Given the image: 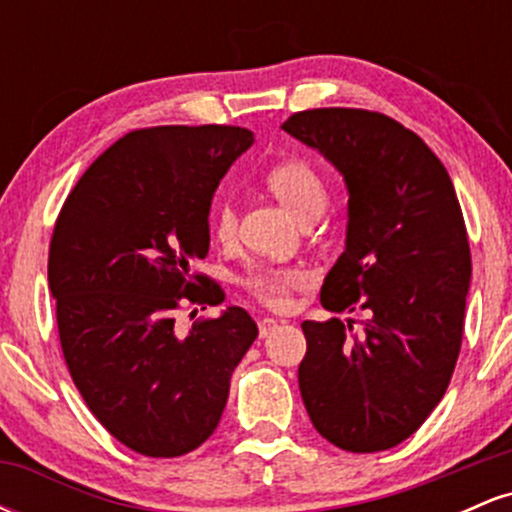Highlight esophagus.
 <instances>
[{
    "mask_svg": "<svg viewBox=\"0 0 512 512\" xmlns=\"http://www.w3.org/2000/svg\"><path fill=\"white\" fill-rule=\"evenodd\" d=\"M257 327H260V337H269V334L279 327V322H276L274 317H262V320L257 322Z\"/></svg>",
    "mask_w": 512,
    "mask_h": 512,
    "instance_id": "esophagus-1",
    "label": "esophagus"
}]
</instances>
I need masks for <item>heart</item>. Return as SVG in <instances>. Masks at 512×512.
Instances as JSON below:
<instances>
[{"label": "heart", "mask_w": 512, "mask_h": 512, "mask_svg": "<svg viewBox=\"0 0 512 512\" xmlns=\"http://www.w3.org/2000/svg\"><path fill=\"white\" fill-rule=\"evenodd\" d=\"M264 185L272 195L293 211L301 221H310L325 209L327 187L317 168L305 158H284L264 173ZM214 233L221 240H231L238 228V211L231 199H219L214 204ZM243 284L255 298L269 308H286L291 303V291L310 284V274L303 267H276V264H255L248 269Z\"/></svg>", "instance_id": "obj_1"}]
</instances>
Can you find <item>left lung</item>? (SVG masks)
<instances>
[{"instance_id":"8db88e82","label":"left lung","mask_w":512,"mask_h":512,"mask_svg":"<svg viewBox=\"0 0 512 512\" xmlns=\"http://www.w3.org/2000/svg\"><path fill=\"white\" fill-rule=\"evenodd\" d=\"M281 129L349 190L346 248L320 301L368 313L361 337L354 320L303 322V404L337 448H395L436 409L460 356L472 257L455 187L424 139L383 113L303 110Z\"/></svg>"}]
</instances>
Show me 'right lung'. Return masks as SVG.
Here are the masks:
<instances>
[{
	"mask_svg": "<svg viewBox=\"0 0 512 512\" xmlns=\"http://www.w3.org/2000/svg\"><path fill=\"white\" fill-rule=\"evenodd\" d=\"M252 142L245 127L134 129L91 163L57 216L48 281L64 361L91 414L139 455L199 448L257 339L238 305L187 334L175 327L180 303L226 298L190 264L207 257L211 197Z\"/></svg>",
	"mask_w": 512,
	"mask_h": 512,
	"instance_id": "add662e5",
	"label": "right lung"
}]
</instances>
